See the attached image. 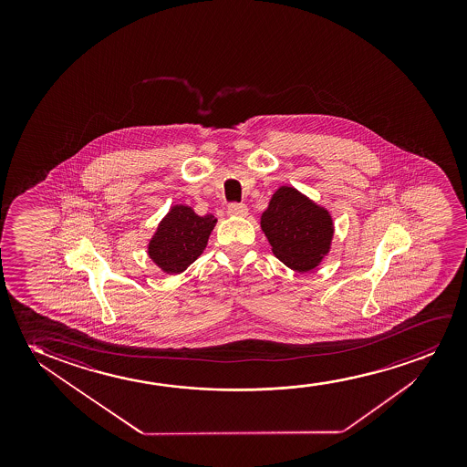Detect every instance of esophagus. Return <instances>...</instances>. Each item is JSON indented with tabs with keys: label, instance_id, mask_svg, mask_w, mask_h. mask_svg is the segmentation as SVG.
Here are the masks:
<instances>
[{
	"label": "esophagus",
	"instance_id": "esophagus-1",
	"mask_svg": "<svg viewBox=\"0 0 467 467\" xmlns=\"http://www.w3.org/2000/svg\"><path fill=\"white\" fill-rule=\"evenodd\" d=\"M228 215L231 217H245L247 215V205L243 204V202H233V204L228 205Z\"/></svg>",
	"mask_w": 467,
	"mask_h": 467
}]
</instances>
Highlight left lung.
Segmentation results:
<instances>
[{"mask_svg":"<svg viewBox=\"0 0 467 467\" xmlns=\"http://www.w3.org/2000/svg\"><path fill=\"white\" fill-rule=\"evenodd\" d=\"M262 228L275 255L296 271L313 269L328 252L333 234L328 212L288 186L271 199Z\"/></svg>","mask_w":467,"mask_h":467,"instance_id":"obj_1","label":"left lung"}]
</instances>
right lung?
Wrapping results in <instances>:
<instances>
[{
  "instance_id": "obj_1",
  "label": "right lung",
  "mask_w": 467,
  "mask_h": 467,
  "mask_svg": "<svg viewBox=\"0 0 467 467\" xmlns=\"http://www.w3.org/2000/svg\"><path fill=\"white\" fill-rule=\"evenodd\" d=\"M215 223L213 215L199 217L192 207L175 205L161 222L148 254L161 269L179 275L202 254Z\"/></svg>"
}]
</instances>
